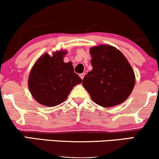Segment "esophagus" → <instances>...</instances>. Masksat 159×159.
<instances>
[{"label":"esophagus","mask_w":159,"mask_h":159,"mask_svg":"<svg viewBox=\"0 0 159 159\" xmlns=\"http://www.w3.org/2000/svg\"><path fill=\"white\" fill-rule=\"evenodd\" d=\"M84 75H85V73H81V74H80V77H81V79H83L84 77Z\"/></svg>","instance_id":"34e87169"}]
</instances>
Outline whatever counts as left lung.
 I'll return each mask as SVG.
<instances>
[{
    "label": "left lung",
    "instance_id": "obj_1",
    "mask_svg": "<svg viewBox=\"0 0 159 159\" xmlns=\"http://www.w3.org/2000/svg\"><path fill=\"white\" fill-rule=\"evenodd\" d=\"M93 69L83 79V86L94 102L110 107L123 102L135 83L134 71L125 56L111 45L90 49Z\"/></svg>",
    "mask_w": 159,
    "mask_h": 159
}]
</instances>
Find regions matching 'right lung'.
Here are the masks:
<instances>
[{
    "label": "right lung",
    "mask_w": 159,
    "mask_h": 159,
    "mask_svg": "<svg viewBox=\"0 0 159 159\" xmlns=\"http://www.w3.org/2000/svg\"><path fill=\"white\" fill-rule=\"evenodd\" d=\"M66 54L63 51L54 53L53 57L45 54L30 71L29 90L41 105L53 107L63 102L74 86L82 82L75 73L72 63L63 62Z\"/></svg>",
    "instance_id": "right-lung-1"
}]
</instances>
